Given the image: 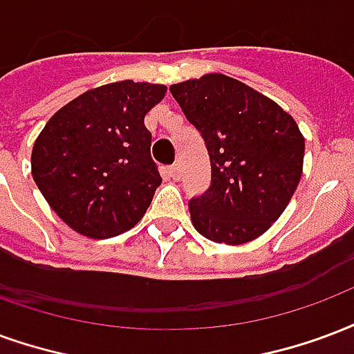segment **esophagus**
<instances>
[{"mask_svg":"<svg viewBox=\"0 0 354 354\" xmlns=\"http://www.w3.org/2000/svg\"><path fill=\"white\" fill-rule=\"evenodd\" d=\"M169 176L172 178V180H178V178L182 176V169H180V165H172V167H169Z\"/></svg>","mask_w":354,"mask_h":354,"instance_id":"1","label":"esophagus"}]
</instances>
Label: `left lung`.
I'll list each match as a JSON object with an SVG mask.
<instances>
[{
    "label": "left lung",
    "mask_w": 354,
    "mask_h": 354,
    "mask_svg": "<svg viewBox=\"0 0 354 354\" xmlns=\"http://www.w3.org/2000/svg\"><path fill=\"white\" fill-rule=\"evenodd\" d=\"M170 93L210 156V187L189 201L193 227L227 245L255 240L283 214L302 176L297 122L272 99L219 73L172 84Z\"/></svg>",
    "instance_id": "8db88e82"
}]
</instances>
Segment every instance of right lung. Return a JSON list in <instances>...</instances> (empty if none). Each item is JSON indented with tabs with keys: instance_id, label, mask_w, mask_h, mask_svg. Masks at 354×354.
Masks as SVG:
<instances>
[{
	"instance_id": "1",
	"label": "right lung",
	"mask_w": 354,
	"mask_h": 354,
	"mask_svg": "<svg viewBox=\"0 0 354 354\" xmlns=\"http://www.w3.org/2000/svg\"><path fill=\"white\" fill-rule=\"evenodd\" d=\"M165 93L163 84H104L44 125L31 151V174L71 229L101 240L142 219L161 184L144 116Z\"/></svg>"
}]
</instances>
